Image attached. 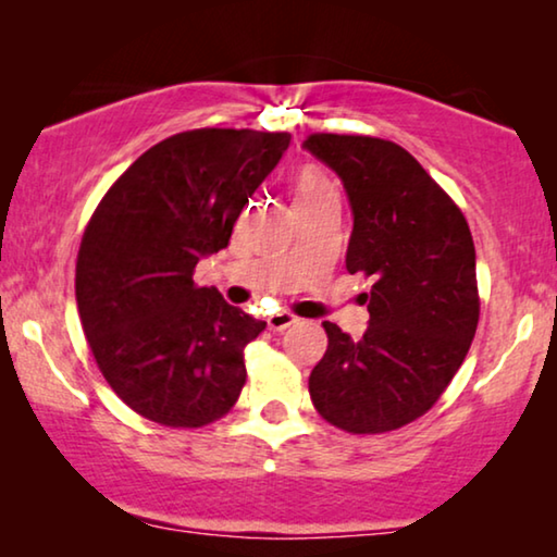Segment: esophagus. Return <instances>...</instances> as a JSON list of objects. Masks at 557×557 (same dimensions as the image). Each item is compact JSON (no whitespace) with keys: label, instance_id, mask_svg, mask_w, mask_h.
<instances>
[{"label":"esophagus","instance_id":"1","mask_svg":"<svg viewBox=\"0 0 557 557\" xmlns=\"http://www.w3.org/2000/svg\"><path fill=\"white\" fill-rule=\"evenodd\" d=\"M265 322H269L271 332H284L292 324L299 322V319H296L294 314H288V311H278V314H271L269 319H265Z\"/></svg>","mask_w":557,"mask_h":557}]
</instances>
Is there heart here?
<instances>
[{"mask_svg": "<svg viewBox=\"0 0 557 557\" xmlns=\"http://www.w3.org/2000/svg\"><path fill=\"white\" fill-rule=\"evenodd\" d=\"M330 185L324 177H319L317 172H304L299 177V185H296V195H309V193H317V189H322Z\"/></svg>", "mask_w": 557, "mask_h": 557, "instance_id": "heart-1", "label": "heart"}]
</instances>
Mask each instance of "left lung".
<instances>
[{
  "mask_svg": "<svg viewBox=\"0 0 557 557\" xmlns=\"http://www.w3.org/2000/svg\"><path fill=\"white\" fill-rule=\"evenodd\" d=\"M345 185L352 208L347 271L372 276L370 326L352 339L324 322L326 352L309 375L319 416L347 433H385L421 418L467 357L479 322L476 253L467 218L398 144L311 134L304 141Z\"/></svg>",
  "mask_w": 557,
  "mask_h": 557,
  "instance_id": "obj_1",
  "label": "left lung"
}]
</instances>
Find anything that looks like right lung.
Instances as JSON below:
<instances>
[{
	"label": "right lung",
	"mask_w": 557,
	"mask_h": 557,
	"mask_svg": "<svg viewBox=\"0 0 557 557\" xmlns=\"http://www.w3.org/2000/svg\"><path fill=\"white\" fill-rule=\"evenodd\" d=\"M288 141L292 134L253 128L174 134L113 182L83 233V332L106 383L149 421L200 429L246 385L243 352L265 322L197 286L193 273L227 246Z\"/></svg>",
	"instance_id": "1"
}]
</instances>
